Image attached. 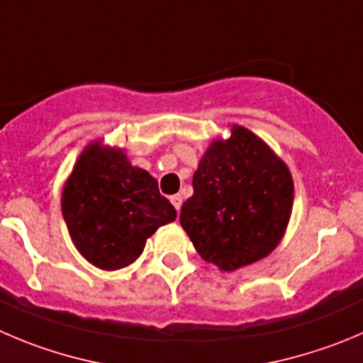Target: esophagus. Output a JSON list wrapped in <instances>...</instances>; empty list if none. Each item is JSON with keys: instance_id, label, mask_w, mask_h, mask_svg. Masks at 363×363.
Returning <instances> with one entry per match:
<instances>
[{"instance_id": "1", "label": "esophagus", "mask_w": 363, "mask_h": 363, "mask_svg": "<svg viewBox=\"0 0 363 363\" xmlns=\"http://www.w3.org/2000/svg\"><path fill=\"white\" fill-rule=\"evenodd\" d=\"M171 203L174 205L176 212H179V208H182V203H184V198H182L179 194H174V196H171Z\"/></svg>"}]
</instances>
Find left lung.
<instances>
[{
  "instance_id": "obj_1",
  "label": "left lung",
  "mask_w": 363,
  "mask_h": 363,
  "mask_svg": "<svg viewBox=\"0 0 363 363\" xmlns=\"http://www.w3.org/2000/svg\"><path fill=\"white\" fill-rule=\"evenodd\" d=\"M192 187L179 224L203 260L235 271L278 246L291 219L294 184L281 158L250 130L235 124L230 139L212 143Z\"/></svg>"
}]
</instances>
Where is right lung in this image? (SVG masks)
Instances as JSON below:
<instances>
[{
    "mask_svg": "<svg viewBox=\"0 0 363 363\" xmlns=\"http://www.w3.org/2000/svg\"><path fill=\"white\" fill-rule=\"evenodd\" d=\"M62 213L78 251L105 271L135 262L147 237L176 219L150 172L98 143L76 162L62 192Z\"/></svg>",
    "mask_w": 363,
    "mask_h": 363,
    "instance_id": "obj_1",
    "label": "right lung"
}]
</instances>
